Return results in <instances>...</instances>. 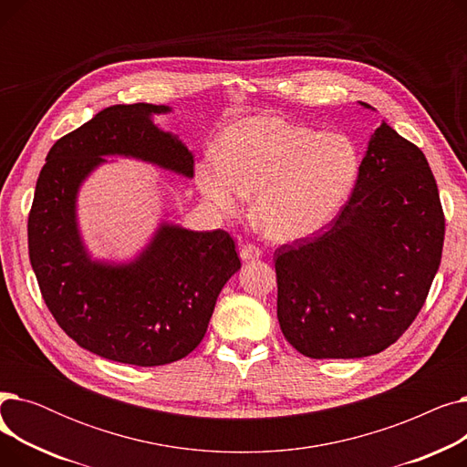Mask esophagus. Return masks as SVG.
I'll use <instances>...</instances> for the list:
<instances>
[{
	"instance_id": "esophagus-1",
	"label": "esophagus",
	"mask_w": 467,
	"mask_h": 467,
	"mask_svg": "<svg viewBox=\"0 0 467 467\" xmlns=\"http://www.w3.org/2000/svg\"><path fill=\"white\" fill-rule=\"evenodd\" d=\"M261 255H263V252H261L259 246H255V244H244V246L240 248V257H242L244 261H248V259H259Z\"/></svg>"
}]
</instances>
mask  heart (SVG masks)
Returning <instances> with one entry per match:
<instances>
[{
  "mask_svg": "<svg viewBox=\"0 0 467 467\" xmlns=\"http://www.w3.org/2000/svg\"><path fill=\"white\" fill-rule=\"evenodd\" d=\"M217 166L199 168L204 199L221 213H236L254 194L259 231L276 242L306 238L340 212L359 174L356 145L280 117H250L221 134Z\"/></svg>",
  "mask_w": 467,
  "mask_h": 467,
  "instance_id": "1",
  "label": "heart"
}]
</instances>
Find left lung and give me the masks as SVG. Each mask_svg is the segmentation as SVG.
<instances>
[{
	"label": "left lung",
	"instance_id": "obj_1",
	"mask_svg": "<svg viewBox=\"0 0 467 467\" xmlns=\"http://www.w3.org/2000/svg\"><path fill=\"white\" fill-rule=\"evenodd\" d=\"M443 240L445 213L424 153L382 122L331 223L275 252L284 337L314 359L386 350L424 306Z\"/></svg>",
	"mask_w": 467,
	"mask_h": 467
}]
</instances>
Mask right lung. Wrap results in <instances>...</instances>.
Instances as JSON below:
<instances>
[{
  "label": "right lung",
  "instance_id": "right-lung-1",
  "mask_svg": "<svg viewBox=\"0 0 467 467\" xmlns=\"http://www.w3.org/2000/svg\"><path fill=\"white\" fill-rule=\"evenodd\" d=\"M166 106H111L62 136L47 155L28 215V252L43 301L78 345L106 359L153 367L191 354L221 287L240 268L233 236L162 225L130 265L94 263L76 225V194L104 155L155 162L187 178V147L151 122Z\"/></svg>",
  "mask_w": 467,
  "mask_h": 467
}]
</instances>
